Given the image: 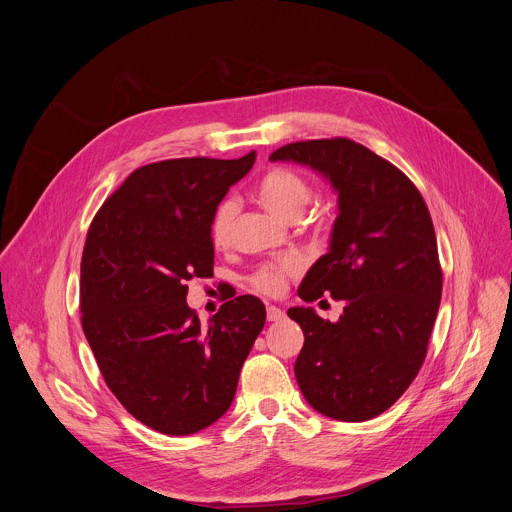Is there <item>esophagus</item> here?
<instances>
[{"instance_id": "obj_1", "label": "esophagus", "mask_w": 512, "mask_h": 512, "mask_svg": "<svg viewBox=\"0 0 512 512\" xmlns=\"http://www.w3.org/2000/svg\"><path fill=\"white\" fill-rule=\"evenodd\" d=\"M285 318V312L283 310H279V308H275V306H267V320L269 322H279V320H283Z\"/></svg>"}]
</instances>
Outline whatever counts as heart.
<instances>
[{
  "instance_id": "heart-1",
  "label": "heart",
  "mask_w": 512,
  "mask_h": 512,
  "mask_svg": "<svg viewBox=\"0 0 512 512\" xmlns=\"http://www.w3.org/2000/svg\"><path fill=\"white\" fill-rule=\"evenodd\" d=\"M259 202L281 221H298V218L306 212L308 204L314 198V188L308 182L306 176L300 172L275 166L267 170L257 186H255ZM233 218H235V202L223 200L214 208V214L210 218V241L214 247L223 249L231 241L233 231ZM324 223L318 221L314 225V233H324ZM296 273L294 261H279V263H265L255 269L251 275L253 289L261 291L265 296H279L285 289L287 279Z\"/></svg>"
}]
</instances>
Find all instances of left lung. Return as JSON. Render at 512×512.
<instances>
[{
  "label": "left lung",
  "mask_w": 512,
  "mask_h": 512,
  "mask_svg": "<svg viewBox=\"0 0 512 512\" xmlns=\"http://www.w3.org/2000/svg\"><path fill=\"white\" fill-rule=\"evenodd\" d=\"M269 160L322 172L338 192L330 251L298 294L344 302L338 322L289 308L304 330L296 379L306 401L338 421L387 411L413 383L442 300V265L427 204L391 162L348 137L287 143Z\"/></svg>",
  "instance_id": "8db88e82"
}]
</instances>
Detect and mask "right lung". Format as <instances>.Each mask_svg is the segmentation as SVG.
Here are the masks:
<instances>
[{
  "label": "right lung",
  "mask_w": 512,
  "mask_h": 512,
  "mask_svg": "<svg viewBox=\"0 0 512 512\" xmlns=\"http://www.w3.org/2000/svg\"><path fill=\"white\" fill-rule=\"evenodd\" d=\"M255 164L178 158L141 166L103 202L81 259V324L119 403L166 435L196 433L231 407L265 306L239 296L206 326L188 281L212 277L210 218Z\"/></svg>",
  "instance_id": "right-lung-1"
}]
</instances>
